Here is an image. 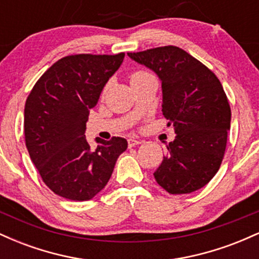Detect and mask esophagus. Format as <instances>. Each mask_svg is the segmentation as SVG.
I'll return each mask as SVG.
<instances>
[{
  "mask_svg": "<svg viewBox=\"0 0 259 259\" xmlns=\"http://www.w3.org/2000/svg\"><path fill=\"white\" fill-rule=\"evenodd\" d=\"M140 144H141V141H140V140H136V139L127 140V145H129V147H134V146H136V145H140Z\"/></svg>",
  "mask_w": 259,
  "mask_h": 259,
  "instance_id": "34e87169",
  "label": "esophagus"
}]
</instances>
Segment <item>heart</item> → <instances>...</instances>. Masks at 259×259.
Masks as SVG:
<instances>
[{"instance_id": "obj_1", "label": "heart", "mask_w": 259, "mask_h": 259, "mask_svg": "<svg viewBox=\"0 0 259 259\" xmlns=\"http://www.w3.org/2000/svg\"><path fill=\"white\" fill-rule=\"evenodd\" d=\"M145 74H147V73L146 72H142V70H138V72H134L132 75H130V81H132V80H134V79L140 78V76L145 75Z\"/></svg>"}]
</instances>
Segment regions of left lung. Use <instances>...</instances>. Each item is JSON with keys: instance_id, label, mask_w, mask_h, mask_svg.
I'll list each match as a JSON object with an SVG mask.
<instances>
[{"instance_id": "8db88e82", "label": "left lung", "mask_w": 259, "mask_h": 259, "mask_svg": "<svg viewBox=\"0 0 259 259\" xmlns=\"http://www.w3.org/2000/svg\"><path fill=\"white\" fill-rule=\"evenodd\" d=\"M162 81L163 115L174 126V141L154 171V179L173 195L207 185L222 164L231 111L215 74L177 46L129 52Z\"/></svg>"}]
</instances>
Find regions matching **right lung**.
I'll return each instance as SVG.
<instances>
[{
    "label": "right lung",
    "mask_w": 259,
    "mask_h": 259,
    "mask_svg": "<svg viewBox=\"0 0 259 259\" xmlns=\"http://www.w3.org/2000/svg\"><path fill=\"white\" fill-rule=\"evenodd\" d=\"M124 56L84 53L61 58L42 74L26 99V148L44 183L61 197L94 198L127 148L123 138H97V146L91 148L85 136L90 109Z\"/></svg>",
    "instance_id": "obj_1"
}]
</instances>
